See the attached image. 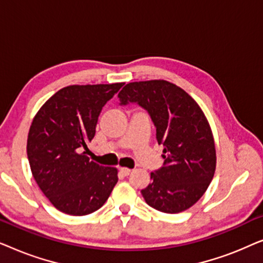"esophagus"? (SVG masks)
Listing matches in <instances>:
<instances>
[{"label":"esophagus","mask_w":263,"mask_h":263,"mask_svg":"<svg viewBox=\"0 0 263 263\" xmlns=\"http://www.w3.org/2000/svg\"><path fill=\"white\" fill-rule=\"evenodd\" d=\"M130 168H127V167H120V174L122 175V176H129V174H130Z\"/></svg>","instance_id":"1"}]
</instances>
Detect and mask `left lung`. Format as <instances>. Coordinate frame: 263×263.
Returning a JSON list of instances; mask_svg holds the SVG:
<instances>
[{
    "mask_svg": "<svg viewBox=\"0 0 263 263\" xmlns=\"http://www.w3.org/2000/svg\"><path fill=\"white\" fill-rule=\"evenodd\" d=\"M121 105L138 103L148 111L164 146V166L151 172L141 190L147 204L164 213L188 210L213 179L217 154L212 129L195 100L165 80L129 82L118 93Z\"/></svg>",
    "mask_w": 263,
    "mask_h": 263,
    "instance_id": "1",
    "label": "left lung"
}]
</instances>
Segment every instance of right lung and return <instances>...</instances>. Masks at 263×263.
Segmentation results:
<instances>
[{"mask_svg": "<svg viewBox=\"0 0 263 263\" xmlns=\"http://www.w3.org/2000/svg\"><path fill=\"white\" fill-rule=\"evenodd\" d=\"M123 85L67 86L46 100L32 121L27 138L32 175L63 213H93L116 185L117 168L89 160L87 143L95 138L103 106Z\"/></svg>", "mask_w": 263, "mask_h": 263, "instance_id": "obj_1", "label": "right lung"}]
</instances>
